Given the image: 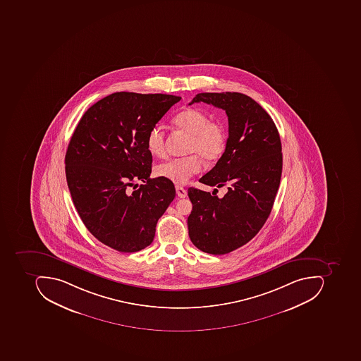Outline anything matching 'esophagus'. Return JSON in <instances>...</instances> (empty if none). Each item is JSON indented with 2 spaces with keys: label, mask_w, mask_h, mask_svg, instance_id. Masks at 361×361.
Listing matches in <instances>:
<instances>
[{
  "label": "esophagus",
  "mask_w": 361,
  "mask_h": 361,
  "mask_svg": "<svg viewBox=\"0 0 361 361\" xmlns=\"http://www.w3.org/2000/svg\"><path fill=\"white\" fill-rule=\"evenodd\" d=\"M176 192H177V195L179 196L180 198L186 197V195H188V192H186V190L182 188V186H176Z\"/></svg>",
  "instance_id": "34e87169"
}]
</instances>
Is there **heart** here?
<instances>
[{
  "mask_svg": "<svg viewBox=\"0 0 361 361\" xmlns=\"http://www.w3.org/2000/svg\"><path fill=\"white\" fill-rule=\"evenodd\" d=\"M177 129L190 135L186 153L191 155L171 158L156 167V175L178 185L189 181L202 169L204 158L214 161L226 149V133L222 123L210 121L207 114L197 109H185L172 119ZM147 147L152 155L161 157L166 153L165 133L159 127L152 128L147 137Z\"/></svg>",
  "mask_w": 361,
  "mask_h": 361,
  "instance_id": "1",
  "label": "heart"
}]
</instances>
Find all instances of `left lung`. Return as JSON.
<instances>
[{
    "label": "left lung",
    "instance_id": "left-lung-1",
    "mask_svg": "<svg viewBox=\"0 0 361 361\" xmlns=\"http://www.w3.org/2000/svg\"><path fill=\"white\" fill-rule=\"evenodd\" d=\"M200 102L226 111L228 121L224 153L200 182L228 185V192L219 198L190 188L189 236L202 252L228 254L248 243L268 219L280 186L282 145L272 118L252 97L198 93L190 105Z\"/></svg>",
    "mask_w": 361,
    "mask_h": 361
}]
</instances>
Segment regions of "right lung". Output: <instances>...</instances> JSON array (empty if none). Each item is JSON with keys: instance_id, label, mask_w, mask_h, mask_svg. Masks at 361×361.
Returning a JSON list of instances; mask_svg holds the SVG:
<instances>
[{"instance_id": "right-lung-1", "label": "right lung", "mask_w": 361, "mask_h": 361, "mask_svg": "<svg viewBox=\"0 0 361 361\" xmlns=\"http://www.w3.org/2000/svg\"><path fill=\"white\" fill-rule=\"evenodd\" d=\"M180 99L113 93L90 107L73 131L65 156L73 205L90 233L118 252L147 247L175 198L171 181L149 178L153 159L147 137ZM137 180L144 182L139 188Z\"/></svg>"}]
</instances>
